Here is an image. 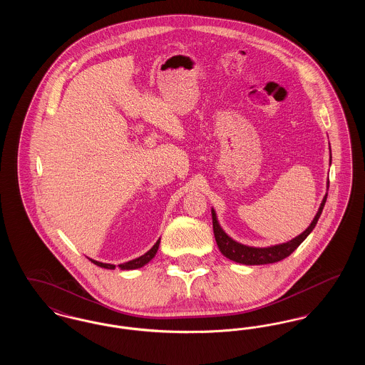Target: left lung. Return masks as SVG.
Masks as SVG:
<instances>
[{
  "label": "left lung",
  "mask_w": 365,
  "mask_h": 365,
  "mask_svg": "<svg viewBox=\"0 0 365 365\" xmlns=\"http://www.w3.org/2000/svg\"><path fill=\"white\" fill-rule=\"evenodd\" d=\"M326 200H327V194L324 195V198L320 204V208L317 210L311 226L308 227L302 234H299L298 237H295L289 242L280 243V245L269 246V247H252V246H246L242 243L235 242L222 230V227L216 219V213L212 209V222H213L215 240H216V243H217L220 252L226 256L227 259L235 261V262L246 264V265H261V264L278 262V261L289 257L295 249L305 241V238L312 232L313 228L316 226V223H317V220H319V217L323 212Z\"/></svg>",
  "instance_id": "1"
}]
</instances>
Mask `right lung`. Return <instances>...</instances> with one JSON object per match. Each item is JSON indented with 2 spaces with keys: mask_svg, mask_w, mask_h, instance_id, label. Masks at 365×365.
Returning <instances> with one entry per match:
<instances>
[{
  "mask_svg": "<svg viewBox=\"0 0 365 365\" xmlns=\"http://www.w3.org/2000/svg\"><path fill=\"white\" fill-rule=\"evenodd\" d=\"M158 245H160V240H158V241L155 243V246H153L149 252H146L143 256H140L138 259H134V260L127 261V262H124V264H119V268H120V269H137V268L143 267L145 264H148L149 261L152 260V259L156 256L157 250H158ZM88 260L91 261V262H94L96 265L101 267V268H106V269H115V268H116V265H113V264L100 262V261L91 260V259H88Z\"/></svg>",
  "mask_w": 365,
  "mask_h": 365,
  "instance_id": "add662e5",
  "label": "right lung"
}]
</instances>
